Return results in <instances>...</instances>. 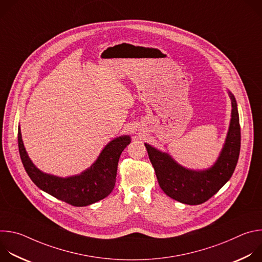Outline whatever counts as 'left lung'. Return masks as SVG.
Returning a JSON list of instances; mask_svg holds the SVG:
<instances>
[{
  "instance_id": "8db88e82",
  "label": "left lung",
  "mask_w": 262,
  "mask_h": 262,
  "mask_svg": "<svg viewBox=\"0 0 262 262\" xmlns=\"http://www.w3.org/2000/svg\"><path fill=\"white\" fill-rule=\"evenodd\" d=\"M231 99V120L228 134L216 162L202 171L190 170L175 162L171 156L145 143L161 189L170 198L189 205H198L211 198L232 176L241 150V126L236 100Z\"/></svg>"
}]
</instances>
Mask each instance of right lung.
Returning a JSON list of instances; mask_svg holds the SVG:
<instances>
[{"mask_svg": "<svg viewBox=\"0 0 262 262\" xmlns=\"http://www.w3.org/2000/svg\"><path fill=\"white\" fill-rule=\"evenodd\" d=\"M17 140L20 160L32 181L40 190L73 206H87L111 194L116 182L120 155L130 143L129 136L112 140L89 169L80 175L62 178L43 173L35 167L25 149L19 126Z\"/></svg>", "mask_w": 262, "mask_h": 262, "instance_id": "obj_1", "label": "right lung"}]
</instances>
